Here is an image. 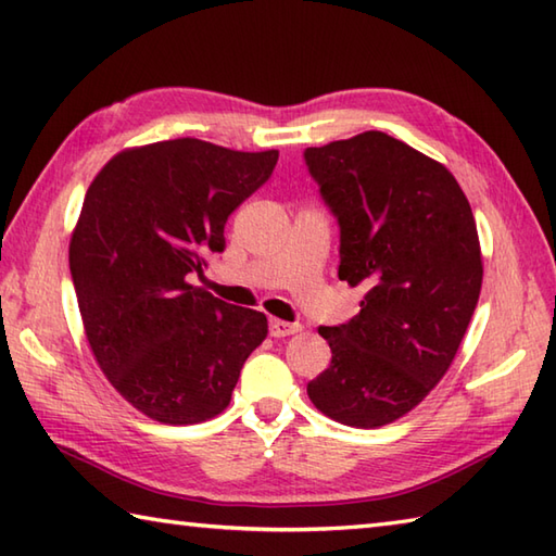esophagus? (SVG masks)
<instances>
[{"mask_svg": "<svg viewBox=\"0 0 556 556\" xmlns=\"http://www.w3.org/2000/svg\"><path fill=\"white\" fill-rule=\"evenodd\" d=\"M301 330L299 323H287V320H279V318H271L269 320V334L271 337H289V334H296Z\"/></svg>", "mask_w": 556, "mask_h": 556, "instance_id": "34e87169", "label": "esophagus"}]
</instances>
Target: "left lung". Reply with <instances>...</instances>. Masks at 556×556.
<instances>
[{
	"label": "left lung",
	"mask_w": 556,
	"mask_h": 556,
	"mask_svg": "<svg viewBox=\"0 0 556 556\" xmlns=\"http://www.w3.org/2000/svg\"><path fill=\"white\" fill-rule=\"evenodd\" d=\"M340 224V275L364 287L350 323L318 328L332 362L308 383L323 415L376 429L427 397L455 352L482 289L475 216L439 161L386 132L303 151Z\"/></svg>",
	"instance_id": "8db88e82"
}]
</instances>
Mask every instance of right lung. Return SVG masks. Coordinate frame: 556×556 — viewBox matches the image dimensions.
<instances>
[{
  "label": "right lung",
  "mask_w": 556,
  "mask_h": 556,
  "mask_svg": "<svg viewBox=\"0 0 556 556\" xmlns=\"http://www.w3.org/2000/svg\"><path fill=\"white\" fill-rule=\"evenodd\" d=\"M277 159L168 139L119 151L86 190L70 241L76 301L98 366L141 415L176 427L216 417L267 337L265 313L190 277L226 248L228 216Z\"/></svg>",
  "instance_id": "add662e5"
}]
</instances>
